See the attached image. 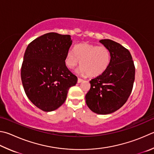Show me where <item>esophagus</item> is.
<instances>
[{
    "label": "esophagus",
    "instance_id": "34e87169",
    "mask_svg": "<svg viewBox=\"0 0 154 154\" xmlns=\"http://www.w3.org/2000/svg\"><path fill=\"white\" fill-rule=\"evenodd\" d=\"M83 81V80L82 79H80V78H78V79H77V82L79 83H81V82H82Z\"/></svg>",
    "mask_w": 154,
    "mask_h": 154
}]
</instances>
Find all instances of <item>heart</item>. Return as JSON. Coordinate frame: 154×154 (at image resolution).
Instances as JSON below:
<instances>
[{
  "label": "heart",
  "instance_id": "heart-1",
  "mask_svg": "<svg viewBox=\"0 0 154 154\" xmlns=\"http://www.w3.org/2000/svg\"><path fill=\"white\" fill-rule=\"evenodd\" d=\"M110 61V50L106 46L83 43L78 44L74 52L69 50L66 55L65 64L74 69L80 63L78 72L82 75L96 77L107 69Z\"/></svg>",
  "mask_w": 154,
  "mask_h": 154
}]
</instances>
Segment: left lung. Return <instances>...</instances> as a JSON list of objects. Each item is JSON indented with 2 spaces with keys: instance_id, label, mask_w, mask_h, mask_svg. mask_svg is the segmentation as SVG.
I'll return each instance as SVG.
<instances>
[{
  "instance_id": "left-lung-1",
  "label": "left lung",
  "mask_w": 154,
  "mask_h": 154,
  "mask_svg": "<svg viewBox=\"0 0 154 154\" xmlns=\"http://www.w3.org/2000/svg\"><path fill=\"white\" fill-rule=\"evenodd\" d=\"M110 52L109 65L99 76L92 79L85 96L86 104L94 112L108 114L123 106L132 91L135 68L130 52L113 40H100Z\"/></svg>"
}]
</instances>
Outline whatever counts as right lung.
Here are the masks:
<instances>
[{
    "label": "right lung",
    "mask_w": 154,
    "mask_h": 154,
    "mask_svg": "<svg viewBox=\"0 0 154 154\" xmlns=\"http://www.w3.org/2000/svg\"><path fill=\"white\" fill-rule=\"evenodd\" d=\"M71 44L70 35L50 32L33 40L25 52L22 84L30 101L44 112L63 104L69 88L77 82L65 64Z\"/></svg>",
    "instance_id": "obj_1"
}]
</instances>
